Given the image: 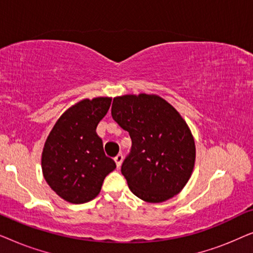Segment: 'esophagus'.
<instances>
[{"mask_svg": "<svg viewBox=\"0 0 253 253\" xmlns=\"http://www.w3.org/2000/svg\"><path fill=\"white\" fill-rule=\"evenodd\" d=\"M114 160L116 162V166L117 168L121 167V165H122V161H123V155L122 154H117L115 158H114Z\"/></svg>", "mask_w": 253, "mask_h": 253, "instance_id": "1", "label": "esophagus"}]
</instances>
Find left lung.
<instances>
[{
	"instance_id": "left-lung-1",
	"label": "left lung",
	"mask_w": 253,
	"mask_h": 253,
	"mask_svg": "<svg viewBox=\"0 0 253 253\" xmlns=\"http://www.w3.org/2000/svg\"><path fill=\"white\" fill-rule=\"evenodd\" d=\"M112 116L132 141L121 167L131 192L148 203L177 195L196 159L191 131L177 110L160 96L141 93L114 98Z\"/></svg>"
}]
</instances>
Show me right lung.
Segmentation results:
<instances>
[{
    "instance_id": "1",
    "label": "right lung",
    "mask_w": 253,
    "mask_h": 253,
    "mask_svg": "<svg viewBox=\"0 0 253 253\" xmlns=\"http://www.w3.org/2000/svg\"><path fill=\"white\" fill-rule=\"evenodd\" d=\"M112 99L82 100L62 115L42 151V172L48 185L72 204L94 199L103 179L116 168L103 152L96 126L108 112Z\"/></svg>"
}]
</instances>
